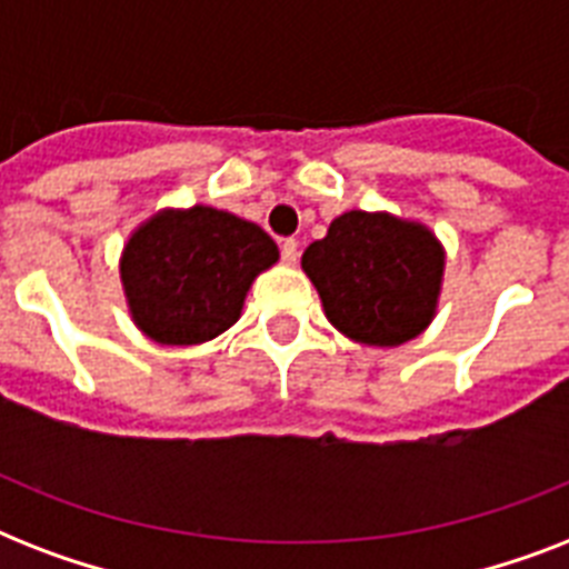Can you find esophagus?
Instances as JSON below:
<instances>
[{
	"instance_id": "esophagus-1",
	"label": "esophagus",
	"mask_w": 569,
	"mask_h": 569,
	"mask_svg": "<svg viewBox=\"0 0 569 569\" xmlns=\"http://www.w3.org/2000/svg\"><path fill=\"white\" fill-rule=\"evenodd\" d=\"M298 253H301V250H298V241L295 239L280 241V257H283L286 266H295V262H298Z\"/></svg>"
}]
</instances>
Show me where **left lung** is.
I'll return each mask as SVG.
<instances>
[{
	"instance_id": "left-lung-1",
	"label": "left lung",
	"mask_w": 569,
	"mask_h": 569,
	"mask_svg": "<svg viewBox=\"0 0 569 569\" xmlns=\"http://www.w3.org/2000/svg\"><path fill=\"white\" fill-rule=\"evenodd\" d=\"M301 268L342 337L396 348L437 316L446 248L425 223L351 209L303 250Z\"/></svg>"
}]
</instances>
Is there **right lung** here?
Instances as JSON below:
<instances>
[{"label":"right lung","mask_w":569,"mask_h":569,"mask_svg":"<svg viewBox=\"0 0 569 569\" xmlns=\"http://www.w3.org/2000/svg\"><path fill=\"white\" fill-rule=\"evenodd\" d=\"M280 259L274 239L239 214L189 206L138 223L120 253L129 316L159 346H200L241 316L250 286Z\"/></svg>","instance_id":"1"}]
</instances>
